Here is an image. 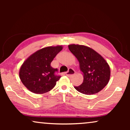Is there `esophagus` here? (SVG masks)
I'll return each mask as SVG.
<instances>
[{"label":"esophagus","mask_w":130,"mask_h":130,"mask_svg":"<svg viewBox=\"0 0 130 130\" xmlns=\"http://www.w3.org/2000/svg\"><path fill=\"white\" fill-rule=\"evenodd\" d=\"M75 73L76 72L74 69H69V70L66 73V76H72L73 75H74V74H75Z\"/></svg>","instance_id":"34e87169"}]
</instances>
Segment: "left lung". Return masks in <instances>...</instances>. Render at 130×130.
Listing matches in <instances>:
<instances>
[{"instance_id": "8db88e82", "label": "left lung", "mask_w": 130, "mask_h": 130, "mask_svg": "<svg viewBox=\"0 0 130 130\" xmlns=\"http://www.w3.org/2000/svg\"><path fill=\"white\" fill-rule=\"evenodd\" d=\"M69 49L77 58L84 76L83 83L74 88L85 95L100 92L108 84L110 78V68L105 60L86 46L72 44L69 45Z\"/></svg>"}]
</instances>
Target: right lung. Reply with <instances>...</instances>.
<instances>
[{"label":"right lung","instance_id":"obj_1","mask_svg":"<svg viewBox=\"0 0 130 130\" xmlns=\"http://www.w3.org/2000/svg\"><path fill=\"white\" fill-rule=\"evenodd\" d=\"M61 46L48 47L37 51L24 61L19 77L25 86L35 93L42 94L51 90L61 76L51 63L61 50Z\"/></svg>","mask_w":130,"mask_h":130}]
</instances>
